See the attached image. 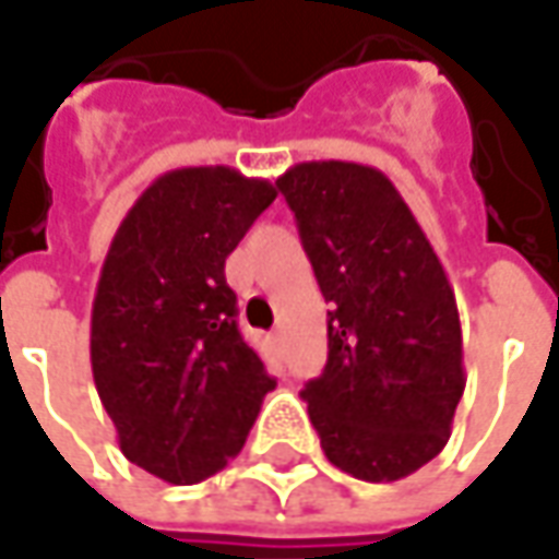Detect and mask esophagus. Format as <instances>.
I'll use <instances>...</instances> for the list:
<instances>
[{
    "label": "esophagus",
    "mask_w": 559,
    "mask_h": 559,
    "mask_svg": "<svg viewBox=\"0 0 559 559\" xmlns=\"http://www.w3.org/2000/svg\"><path fill=\"white\" fill-rule=\"evenodd\" d=\"M270 342L280 348V345H283V330H273V333H270Z\"/></svg>",
    "instance_id": "esophagus-1"
}]
</instances>
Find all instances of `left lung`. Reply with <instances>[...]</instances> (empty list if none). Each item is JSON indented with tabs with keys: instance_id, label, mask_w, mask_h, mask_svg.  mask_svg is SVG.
Masks as SVG:
<instances>
[{
	"instance_id": "8db88e82",
	"label": "left lung",
	"mask_w": 559,
	"mask_h": 559,
	"mask_svg": "<svg viewBox=\"0 0 559 559\" xmlns=\"http://www.w3.org/2000/svg\"><path fill=\"white\" fill-rule=\"evenodd\" d=\"M276 189L330 301V357L301 389L320 448L355 479L397 483L448 444L466 385L454 289L382 170L305 162Z\"/></svg>"
}]
</instances>
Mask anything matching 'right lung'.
Listing matches in <instances>:
<instances>
[{"instance_id":"obj_1","label":"right lung","mask_w":559,"mask_h":559,"mask_svg":"<svg viewBox=\"0 0 559 559\" xmlns=\"http://www.w3.org/2000/svg\"><path fill=\"white\" fill-rule=\"evenodd\" d=\"M276 186L233 167L158 177L120 221L93 301L90 360L123 457L170 485L233 461L276 379L239 333L224 264Z\"/></svg>"}]
</instances>
